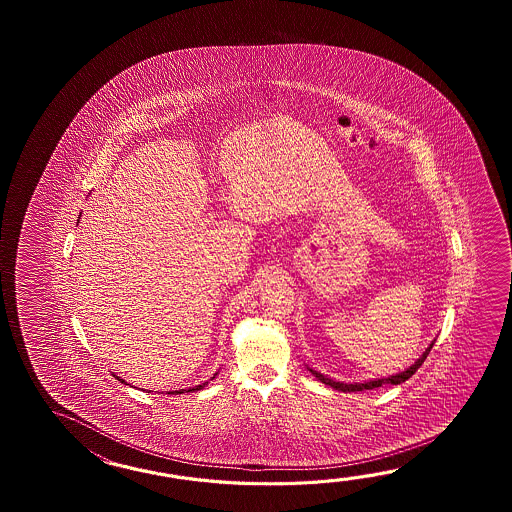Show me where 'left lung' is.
<instances>
[{
    "mask_svg": "<svg viewBox=\"0 0 512 512\" xmlns=\"http://www.w3.org/2000/svg\"><path fill=\"white\" fill-rule=\"evenodd\" d=\"M432 346H434V342L430 344V348L426 349L425 353H423L419 359L415 360V364H412L408 370L401 371V373H397V375H390V377H386V379H377V381L359 382V384H344V382L331 381L329 377H324V375H322V373H318V371H309L315 375L318 381L324 382V384L331 386V388H335V390H338V392H364V390H373V388H379V386H382V384H401V382L408 381V379L414 375L415 371L421 368V364L425 362V359L428 357V353H430Z\"/></svg>",
    "mask_w": 512,
    "mask_h": 512,
    "instance_id": "left-lung-1",
    "label": "left lung"
}]
</instances>
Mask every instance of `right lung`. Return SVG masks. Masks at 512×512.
<instances>
[{
    "label": "right lung",
    "mask_w": 512,
    "mask_h": 512,
    "mask_svg": "<svg viewBox=\"0 0 512 512\" xmlns=\"http://www.w3.org/2000/svg\"><path fill=\"white\" fill-rule=\"evenodd\" d=\"M214 377H216V375H214ZM214 377H212V379H214ZM117 379H119V377H117ZM119 381L124 382V381H122V379H119ZM205 384H207V382H205ZM205 384H199V386H196V388H188V390H175V392H168V393H174V395H179V393L196 392V390H201V388H203V386H205Z\"/></svg>",
    "instance_id": "obj_1"
}]
</instances>
